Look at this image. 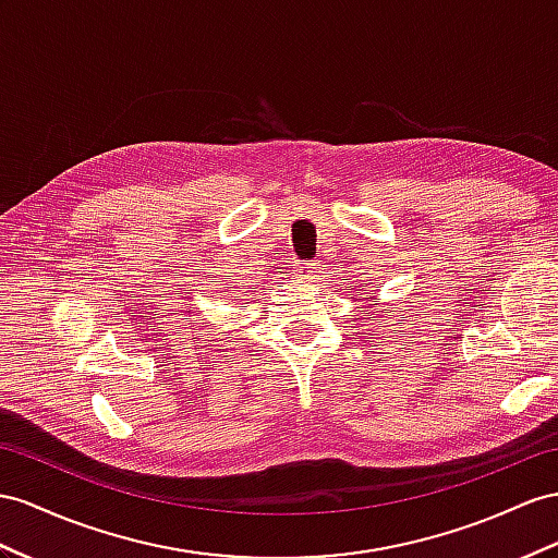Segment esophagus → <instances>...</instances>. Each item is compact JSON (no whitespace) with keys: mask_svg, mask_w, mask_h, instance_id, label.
Instances as JSON below:
<instances>
[{"mask_svg":"<svg viewBox=\"0 0 558 558\" xmlns=\"http://www.w3.org/2000/svg\"><path fill=\"white\" fill-rule=\"evenodd\" d=\"M296 270H299V278H302V280H316L320 276V266L313 264V262H302L296 266Z\"/></svg>","mask_w":558,"mask_h":558,"instance_id":"1","label":"esophagus"}]
</instances>
